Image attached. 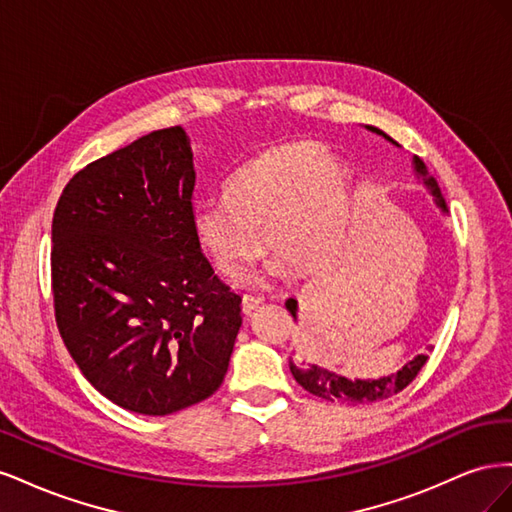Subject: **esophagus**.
Listing matches in <instances>:
<instances>
[{"instance_id":"34e87169","label":"esophagus","mask_w":512,"mask_h":512,"mask_svg":"<svg viewBox=\"0 0 512 512\" xmlns=\"http://www.w3.org/2000/svg\"><path fill=\"white\" fill-rule=\"evenodd\" d=\"M262 301H265V299H262V297H254V294H243V297H241V309H243V314L250 316Z\"/></svg>"}]
</instances>
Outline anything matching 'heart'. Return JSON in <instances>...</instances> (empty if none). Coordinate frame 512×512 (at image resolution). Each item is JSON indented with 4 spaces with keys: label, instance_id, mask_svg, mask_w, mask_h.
Here are the masks:
<instances>
[{
    "label": "heart",
    "instance_id": "heart-1",
    "mask_svg": "<svg viewBox=\"0 0 512 512\" xmlns=\"http://www.w3.org/2000/svg\"><path fill=\"white\" fill-rule=\"evenodd\" d=\"M222 196L224 203L192 211V235L213 269L226 277L258 254V228L267 250L299 267H316L342 237L348 215L342 168L309 141L256 153L226 179ZM280 258L269 265L271 275L282 271Z\"/></svg>",
    "mask_w": 512,
    "mask_h": 512
}]
</instances>
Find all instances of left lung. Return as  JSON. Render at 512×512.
I'll use <instances>...</instances> for the list:
<instances>
[{"mask_svg": "<svg viewBox=\"0 0 512 512\" xmlns=\"http://www.w3.org/2000/svg\"><path fill=\"white\" fill-rule=\"evenodd\" d=\"M367 130L376 132L380 136H384L386 141H391L393 145H397L391 136H386L382 130L374 128V126H367ZM414 173L416 177L425 183V188L431 192L433 200H436V205L442 209V213H448L446 203H444V196L438 188L436 179L429 175V170L425 166V162L421 158H414ZM286 309L292 314V318L297 320V299H288L286 301ZM429 356L427 354H418L410 363H406L401 367L397 374H389V376H382L376 380H350L342 374H337V371H331L327 367H322L318 363L312 361H301V363H294L290 359V371L294 380H297L307 393H312L320 399H327V401H348V404H371V401H380L386 397H393L399 391H404L406 386L416 378L418 371L427 363Z\"/></svg>", "mask_w": 512, "mask_h": 512, "instance_id": "1", "label": "left lung"}]
</instances>
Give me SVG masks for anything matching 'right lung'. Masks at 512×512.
I'll use <instances>...</instances> for the list:
<instances>
[{
  "label": "right lung",
  "mask_w": 512,
  "mask_h": 512,
  "mask_svg": "<svg viewBox=\"0 0 512 512\" xmlns=\"http://www.w3.org/2000/svg\"><path fill=\"white\" fill-rule=\"evenodd\" d=\"M196 170L181 126L87 164L53 213L51 286L61 339L98 393L166 416L224 382L241 297L192 235Z\"/></svg>",
  "instance_id": "1"
}]
</instances>
